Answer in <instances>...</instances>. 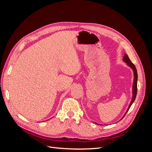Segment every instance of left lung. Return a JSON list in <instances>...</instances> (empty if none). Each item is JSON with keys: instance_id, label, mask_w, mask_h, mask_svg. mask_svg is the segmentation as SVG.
Segmentation results:
<instances>
[{"instance_id": "1", "label": "left lung", "mask_w": 152, "mask_h": 152, "mask_svg": "<svg viewBox=\"0 0 152 152\" xmlns=\"http://www.w3.org/2000/svg\"><path fill=\"white\" fill-rule=\"evenodd\" d=\"M123 60L124 62H126L128 66H129L132 70L133 71H134V82H133V87H132V99L131 100V102L130 103V104L129 106V108H127V110L126 113L128 112L129 109L130 108V107H131L132 104L133 103V102H134V100L136 99V94H137V70L136 68L135 67V65L133 64L131 61L130 60V59L129 58L128 56L125 54H124V58H123ZM126 113H125V115L126 114ZM125 115H124V117H124V116H125Z\"/></svg>"}]
</instances>
